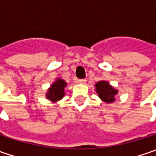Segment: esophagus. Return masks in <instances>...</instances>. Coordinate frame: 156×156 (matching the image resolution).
Masks as SVG:
<instances>
[{"label":"esophagus","instance_id":"esophagus-1","mask_svg":"<svg viewBox=\"0 0 156 156\" xmlns=\"http://www.w3.org/2000/svg\"><path fill=\"white\" fill-rule=\"evenodd\" d=\"M78 82H79L80 84H85V83H86V80H85V79H79V80H78Z\"/></svg>","mask_w":156,"mask_h":156}]
</instances>
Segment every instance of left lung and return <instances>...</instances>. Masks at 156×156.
<instances>
[{
    "label": "left lung",
    "mask_w": 156,
    "mask_h": 156,
    "mask_svg": "<svg viewBox=\"0 0 156 156\" xmlns=\"http://www.w3.org/2000/svg\"><path fill=\"white\" fill-rule=\"evenodd\" d=\"M96 93L98 94L99 97L105 102L110 103L115 101V96L117 94V90L114 89L108 82L105 81H98L95 84Z\"/></svg>",
    "instance_id": "left-lung-1"
}]
</instances>
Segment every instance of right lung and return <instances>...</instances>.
<instances>
[{"label":"right lung","instance_id":"1","mask_svg":"<svg viewBox=\"0 0 156 156\" xmlns=\"http://www.w3.org/2000/svg\"><path fill=\"white\" fill-rule=\"evenodd\" d=\"M66 85L67 83L65 81L58 79L52 84L51 87H49L48 92L47 94V98L52 101H56L62 99L64 96V87H66Z\"/></svg>","mask_w":156,"mask_h":156}]
</instances>
